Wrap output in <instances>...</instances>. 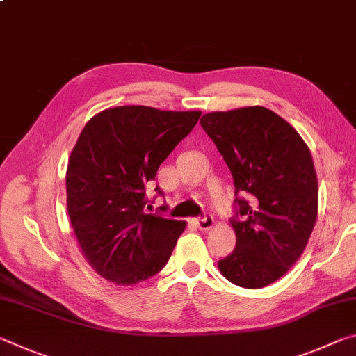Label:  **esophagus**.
Instances as JSON below:
<instances>
[{
    "instance_id": "esophagus-1",
    "label": "esophagus",
    "mask_w": 356,
    "mask_h": 356,
    "mask_svg": "<svg viewBox=\"0 0 356 356\" xmlns=\"http://www.w3.org/2000/svg\"><path fill=\"white\" fill-rule=\"evenodd\" d=\"M195 225H196V228H198V229L207 231V229H211L213 227V218L209 217V216L204 217V218H196Z\"/></svg>"
}]
</instances>
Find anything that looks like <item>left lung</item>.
Instances as JSON below:
<instances>
[{"label":"left lung","mask_w":356,"mask_h":356,"mask_svg":"<svg viewBox=\"0 0 356 356\" xmlns=\"http://www.w3.org/2000/svg\"><path fill=\"white\" fill-rule=\"evenodd\" d=\"M201 127L233 174L239 204L233 253L217 266L242 289L279 280L306 249L318 212L312 155L300 133L263 106L209 112Z\"/></svg>","instance_id":"left-lung-1"}]
</instances>
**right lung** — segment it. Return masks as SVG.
<instances>
[{"label": "right lung", "mask_w": 356, "mask_h": 356, "mask_svg": "<svg viewBox=\"0 0 356 356\" xmlns=\"http://www.w3.org/2000/svg\"><path fill=\"white\" fill-rule=\"evenodd\" d=\"M200 115L118 106L83 127L67 161L66 206L79 249L103 279L136 285L168 263L187 222L144 213V190Z\"/></svg>", "instance_id": "1"}]
</instances>
